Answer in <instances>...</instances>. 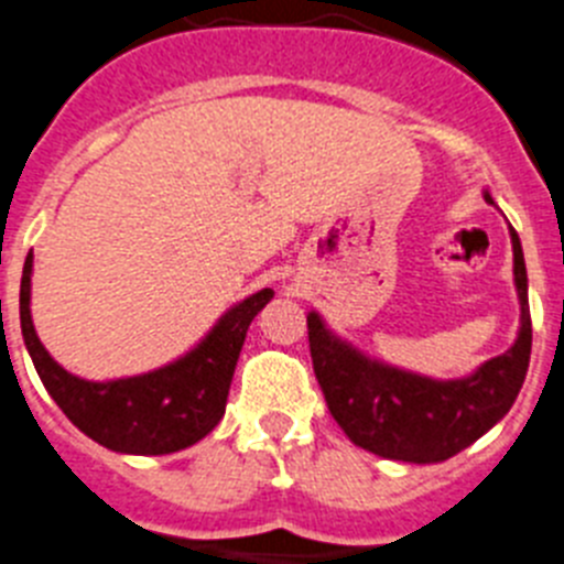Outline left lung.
Here are the masks:
<instances>
[{
  "mask_svg": "<svg viewBox=\"0 0 564 564\" xmlns=\"http://www.w3.org/2000/svg\"><path fill=\"white\" fill-rule=\"evenodd\" d=\"M490 202V196L485 194ZM513 279L522 328L511 350L465 379L436 382L391 365L370 362L348 341L336 339L316 314L307 316L311 359L328 411L354 445L384 459L427 465L474 445L517 402L531 362V307L522 245L511 228Z\"/></svg>",
  "mask_w": 564,
  "mask_h": 564,
  "instance_id": "1",
  "label": "left lung"
}]
</instances>
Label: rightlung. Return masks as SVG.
Listing matches in <instances>:
<instances>
[{"label":"right lung","mask_w":564,"mask_h":564,"mask_svg":"<svg viewBox=\"0 0 564 564\" xmlns=\"http://www.w3.org/2000/svg\"><path fill=\"white\" fill-rule=\"evenodd\" d=\"M31 257L19 288V319L42 384L85 436L117 454H173L208 436L225 413L236 359L253 316L273 300L271 288L242 300L194 350L173 365L113 382L67 373L42 348L31 322Z\"/></svg>","instance_id":"add662e5"}]
</instances>
